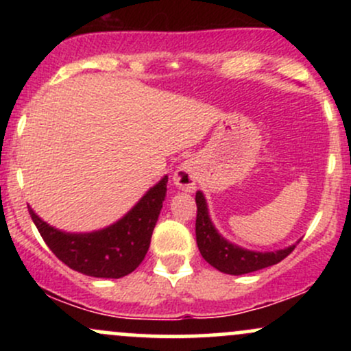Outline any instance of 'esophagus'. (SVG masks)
<instances>
[{
	"mask_svg": "<svg viewBox=\"0 0 351 351\" xmlns=\"http://www.w3.org/2000/svg\"><path fill=\"white\" fill-rule=\"evenodd\" d=\"M196 168L193 167L191 162L181 163L178 168H176L175 175H173V181L180 189L183 191H193L196 188Z\"/></svg>",
	"mask_w": 351,
	"mask_h": 351,
	"instance_id": "obj_1",
	"label": "esophagus"
}]
</instances>
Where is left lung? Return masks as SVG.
<instances>
[{
  "instance_id": "obj_1",
  "label": "left lung",
  "mask_w": 351,
  "mask_h": 351,
  "mask_svg": "<svg viewBox=\"0 0 351 351\" xmlns=\"http://www.w3.org/2000/svg\"><path fill=\"white\" fill-rule=\"evenodd\" d=\"M196 206H198L196 244H198V249L204 261L219 272L231 274V276H243V274L261 271V269L269 267V265L280 263L295 247V244H292L289 247L271 252L249 251V249L241 247V245L229 243L228 239H224L217 232L211 217H209L208 203L203 191L196 193Z\"/></svg>"
}]
</instances>
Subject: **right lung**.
<instances>
[{"instance_id":"right-lung-1","label":"right lung","mask_w":351,"mask_h":351,"mask_svg":"<svg viewBox=\"0 0 351 351\" xmlns=\"http://www.w3.org/2000/svg\"><path fill=\"white\" fill-rule=\"evenodd\" d=\"M163 176L130 211L110 226L92 232H66L43 221L27 206L39 234L59 261L90 277L120 279L134 272L147 256L153 229L167 193Z\"/></svg>"}]
</instances>
